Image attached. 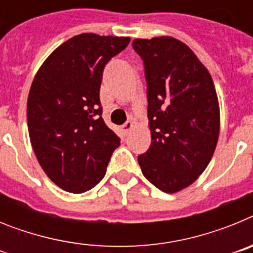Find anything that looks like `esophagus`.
Returning a JSON list of instances; mask_svg holds the SVG:
<instances>
[{
	"label": "esophagus",
	"mask_w": 253,
	"mask_h": 253,
	"mask_svg": "<svg viewBox=\"0 0 253 253\" xmlns=\"http://www.w3.org/2000/svg\"><path fill=\"white\" fill-rule=\"evenodd\" d=\"M131 129H133V123H131V122H126L122 126V131H123V134H124V135H128L129 131H130Z\"/></svg>",
	"instance_id": "esophagus-1"
}]
</instances>
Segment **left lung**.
<instances>
[{
  "mask_svg": "<svg viewBox=\"0 0 253 253\" xmlns=\"http://www.w3.org/2000/svg\"><path fill=\"white\" fill-rule=\"evenodd\" d=\"M147 81L152 143L138 162L147 180L167 194L190 186L215 151L219 104L209 71L172 37L133 40Z\"/></svg>",
  "mask_w": 253,
  "mask_h": 253,
  "instance_id": "8db88e82",
  "label": "left lung"
}]
</instances>
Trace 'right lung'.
<instances>
[{
    "instance_id": "add662e5",
    "label": "right lung",
    "mask_w": 253,
    "mask_h": 253,
    "mask_svg": "<svg viewBox=\"0 0 253 253\" xmlns=\"http://www.w3.org/2000/svg\"><path fill=\"white\" fill-rule=\"evenodd\" d=\"M130 38L84 33L45 59L28 97V128L39 165L68 193L92 189L104 178L119 137L101 118L100 86L106 63Z\"/></svg>"
}]
</instances>
